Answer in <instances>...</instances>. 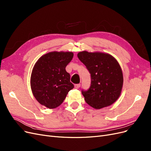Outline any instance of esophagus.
<instances>
[{"instance_id": "obj_1", "label": "esophagus", "mask_w": 151, "mask_h": 151, "mask_svg": "<svg viewBox=\"0 0 151 151\" xmlns=\"http://www.w3.org/2000/svg\"><path fill=\"white\" fill-rule=\"evenodd\" d=\"M81 86V84H75V88L76 89H79L80 88Z\"/></svg>"}]
</instances>
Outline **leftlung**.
Wrapping results in <instances>:
<instances>
[{
  "label": "left lung",
  "instance_id": "obj_1",
  "mask_svg": "<svg viewBox=\"0 0 151 151\" xmlns=\"http://www.w3.org/2000/svg\"><path fill=\"white\" fill-rule=\"evenodd\" d=\"M77 57L91 74V86L82 90L86 102L95 109L115 103L121 94L123 78L116 59L107 53L79 52Z\"/></svg>",
  "mask_w": 151,
  "mask_h": 151
}]
</instances>
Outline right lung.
<instances>
[{"label":"right lung","mask_w":151,"mask_h":151,"mask_svg":"<svg viewBox=\"0 0 151 151\" xmlns=\"http://www.w3.org/2000/svg\"><path fill=\"white\" fill-rule=\"evenodd\" d=\"M74 57L72 52H53L36 62L31 76V88L36 99L50 109L63 103L68 91L74 88L65 67Z\"/></svg>","instance_id":"right-lung-1"}]
</instances>
